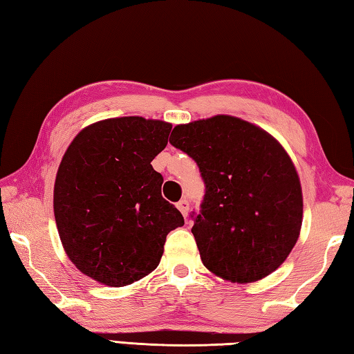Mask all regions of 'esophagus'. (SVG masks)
Here are the masks:
<instances>
[{"mask_svg": "<svg viewBox=\"0 0 354 354\" xmlns=\"http://www.w3.org/2000/svg\"><path fill=\"white\" fill-rule=\"evenodd\" d=\"M177 207H178V211L183 214V217H187V212H189V201H187L186 198L180 200L177 203Z\"/></svg>", "mask_w": 354, "mask_h": 354, "instance_id": "1", "label": "esophagus"}]
</instances>
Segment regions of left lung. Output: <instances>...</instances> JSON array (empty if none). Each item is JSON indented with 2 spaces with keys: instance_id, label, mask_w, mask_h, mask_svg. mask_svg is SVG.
I'll return each instance as SVG.
<instances>
[{
  "instance_id": "left-lung-1",
  "label": "left lung",
  "mask_w": 354,
  "mask_h": 354,
  "mask_svg": "<svg viewBox=\"0 0 354 354\" xmlns=\"http://www.w3.org/2000/svg\"><path fill=\"white\" fill-rule=\"evenodd\" d=\"M169 143L196 160L205 182L191 230L206 268L240 284L277 270L302 223L299 177L279 142L254 124L220 114L177 125Z\"/></svg>"
}]
</instances>
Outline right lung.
Instances as JSON below:
<instances>
[{"instance_id":"obj_1","label":"right lung","mask_w":354,"mask_h":354,"mask_svg":"<svg viewBox=\"0 0 354 354\" xmlns=\"http://www.w3.org/2000/svg\"><path fill=\"white\" fill-rule=\"evenodd\" d=\"M172 125L139 116L84 128L62 157L53 209L62 246L84 275L122 287L153 272L167 235L185 225L162 197L153 158Z\"/></svg>"}]
</instances>
